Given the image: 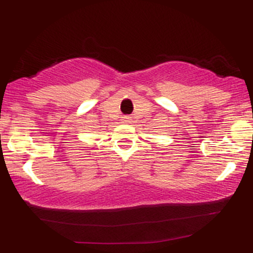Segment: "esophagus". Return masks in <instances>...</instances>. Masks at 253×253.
<instances>
[{"label": "esophagus", "mask_w": 253, "mask_h": 253, "mask_svg": "<svg viewBox=\"0 0 253 253\" xmlns=\"http://www.w3.org/2000/svg\"><path fill=\"white\" fill-rule=\"evenodd\" d=\"M122 121H124L125 124H128V122H131V119L127 116H125V117H122Z\"/></svg>", "instance_id": "1"}]
</instances>
